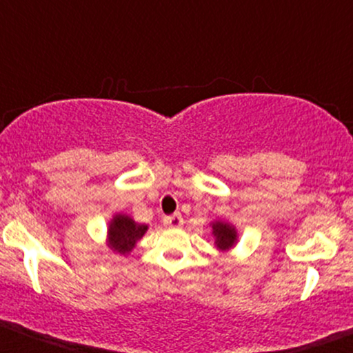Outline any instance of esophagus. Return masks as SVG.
<instances>
[{"label": "esophagus", "instance_id": "obj_1", "mask_svg": "<svg viewBox=\"0 0 353 353\" xmlns=\"http://www.w3.org/2000/svg\"><path fill=\"white\" fill-rule=\"evenodd\" d=\"M163 224L167 228H181L183 225V217H181L180 212H175V214L163 217Z\"/></svg>", "mask_w": 353, "mask_h": 353}]
</instances>
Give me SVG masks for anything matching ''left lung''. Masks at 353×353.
<instances>
[{
	"mask_svg": "<svg viewBox=\"0 0 353 353\" xmlns=\"http://www.w3.org/2000/svg\"><path fill=\"white\" fill-rule=\"evenodd\" d=\"M212 236H214V245L221 252L232 249L237 242V230L232 224L225 223V221H214L211 223Z\"/></svg>",
	"mask_w": 353,
	"mask_h": 353,
	"instance_id": "obj_1",
	"label": "left lung"
}]
</instances>
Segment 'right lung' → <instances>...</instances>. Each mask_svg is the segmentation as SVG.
<instances>
[{"label":"right lung","mask_w":353,"mask_h":353,"mask_svg":"<svg viewBox=\"0 0 353 353\" xmlns=\"http://www.w3.org/2000/svg\"><path fill=\"white\" fill-rule=\"evenodd\" d=\"M145 224H139L132 217L125 214L112 216L110 228H108V245L112 252L121 255H129L147 232Z\"/></svg>","instance_id":"1"}]
</instances>
